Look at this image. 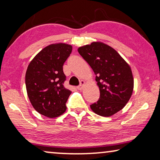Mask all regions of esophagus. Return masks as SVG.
Returning <instances> with one entry per match:
<instances>
[{
	"mask_svg": "<svg viewBox=\"0 0 160 160\" xmlns=\"http://www.w3.org/2000/svg\"><path fill=\"white\" fill-rule=\"evenodd\" d=\"M85 81H84V80H81V81H80V85H79V86H78L77 88H78V90H82L83 86H84V85H85Z\"/></svg>",
	"mask_w": 160,
	"mask_h": 160,
	"instance_id": "1",
	"label": "esophagus"
}]
</instances>
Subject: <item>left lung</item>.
<instances>
[{"label":"left lung","instance_id":"8db88e82","mask_svg":"<svg viewBox=\"0 0 160 160\" xmlns=\"http://www.w3.org/2000/svg\"><path fill=\"white\" fill-rule=\"evenodd\" d=\"M78 51L93 70L99 87V100L90 105V108L99 116H113L126 106L132 95L131 67L115 49L103 42H92Z\"/></svg>","mask_w":160,"mask_h":160}]
</instances>
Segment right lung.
<instances>
[{
  "label": "right lung",
  "mask_w": 160,
  "mask_h": 160,
  "mask_svg": "<svg viewBox=\"0 0 160 160\" xmlns=\"http://www.w3.org/2000/svg\"><path fill=\"white\" fill-rule=\"evenodd\" d=\"M72 50L65 43L44 47L30 62L25 82L27 95L32 106L42 115L56 118L65 113L66 102L71 94L64 87L66 76L63 65Z\"/></svg>",
  "instance_id": "1"
}]
</instances>
